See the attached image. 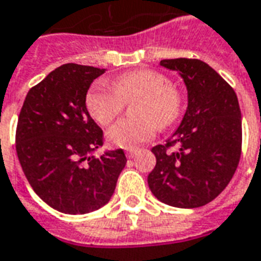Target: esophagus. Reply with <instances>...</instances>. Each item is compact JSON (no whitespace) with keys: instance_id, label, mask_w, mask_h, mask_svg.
Returning a JSON list of instances; mask_svg holds the SVG:
<instances>
[{"instance_id":"obj_1","label":"esophagus","mask_w":261,"mask_h":261,"mask_svg":"<svg viewBox=\"0 0 261 261\" xmlns=\"http://www.w3.org/2000/svg\"><path fill=\"white\" fill-rule=\"evenodd\" d=\"M136 154H138L136 150H128V151H126V156H128V158H133Z\"/></svg>"}]
</instances>
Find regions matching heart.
Segmentation results:
<instances>
[{
  "mask_svg": "<svg viewBox=\"0 0 261 261\" xmlns=\"http://www.w3.org/2000/svg\"><path fill=\"white\" fill-rule=\"evenodd\" d=\"M133 103L136 118L121 119L109 130V140L121 148H135L166 128L183 111V93L161 72L138 70L126 72L111 82H97L88 91L86 109L96 122L107 126L122 111L125 103Z\"/></svg>",
  "mask_w": 261,
  "mask_h": 261,
  "instance_id": "b5f03b06",
  "label": "heart"
}]
</instances>
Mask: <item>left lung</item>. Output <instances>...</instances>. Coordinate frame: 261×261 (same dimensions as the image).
Listing matches in <instances>:
<instances>
[{"label":"left lung","mask_w":261,"mask_h":261,"mask_svg":"<svg viewBox=\"0 0 261 261\" xmlns=\"http://www.w3.org/2000/svg\"><path fill=\"white\" fill-rule=\"evenodd\" d=\"M189 91V107L166 144L151 148L155 168L148 187L161 202L199 207L213 201L232 179L242 150V121L232 86L198 59H165Z\"/></svg>","instance_id":"8db88e82"}]
</instances>
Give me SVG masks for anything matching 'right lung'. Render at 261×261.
<instances>
[{
  "label": "right lung",
  "mask_w": 261,
  "mask_h": 261,
  "mask_svg": "<svg viewBox=\"0 0 261 261\" xmlns=\"http://www.w3.org/2000/svg\"><path fill=\"white\" fill-rule=\"evenodd\" d=\"M103 68L67 63L31 88L16 126V152L37 195L68 215L93 212L109 202L126 164L119 148L89 156L103 130L85 105L86 92Z\"/></svg>",
  "instance_id": "add662e5"
}]
</instances>
